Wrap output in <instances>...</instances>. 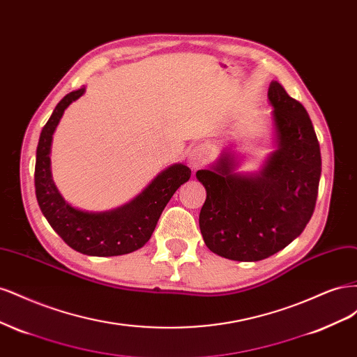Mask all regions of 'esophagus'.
<instances>
[{"label":"esophagus","instance_id":"obj_1","mask_svg":"<svg viewBox=\"0 0 357 357\" xmlns=\"http://www.w3.org/2000/svg\"><path fill=\"white\" fill-rule=\"evenodd\" d=\"M208 159H210V150L205 144H199L197 147H193L188 156L189 167L192 169L202 168L205 164H207Z\"/></svg>","mask_w":357,"mask_h":357}]
</instances>
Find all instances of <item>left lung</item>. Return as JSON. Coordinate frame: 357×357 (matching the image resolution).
<instances>
[{
  "mask_svg": "<svg viewBox=\"0 0 357 357\" xmlns=\"http://www.w3.org/2000/svg\"><path fill=\"white\" fill-rule=\"evenodd\" d=\"M268 100L277 150L264 168L236 174L234 156L223 152L211 169L197 171L207 190L199 213L204 243L231 261L256 262L283 250L305 229L316 207L321 158L311 119L278 82L269 84Z\"/></svg>",
  "mask_w": 357,
  "mask_h": 357,
  "instance_id": "left-lung-1",
  "label": "left lung"
}]
</instances>
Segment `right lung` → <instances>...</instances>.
<instances>
[{
    "label": "right lung",
    "mask_w": 357,
    "mask_h": 357,
    "mask_svg": "<svg viewBox=\"0 0 357 357\" xmlns=\"http://www.w3.org/2000/svg\"><path fill=\"white\" fill-rule=\"evenodd\" d=\"M84 93V88L67 93L43 128L36 159V195L49 225L75 252L88 256H119L142 248L152 236L165 205L190 178V169L176 164L150 183L131 202L112 211L89 213L74 208L62 198L52 178V135L67 107Z\"/></svg>",
    "instance_id": "add662e5"
}]
</instances>
